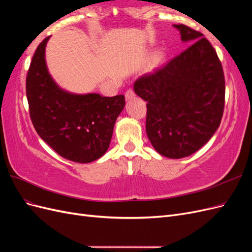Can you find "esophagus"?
<instances>
[{"mask_svg": "<svg viewBox=\"0 0 252 252\" xmlns=\"http://www.w3.org/2000/svg\"><path fill=\"white\" fill-rule=\"evenodd\" d=\"M125 97H126V100H130V98L134 97V91H133L132 88H129V89L126 90Z\"/></svg>", "mask_w": 252, "mask_h": 252, "instance_id": "esophagus-1", "label": "esophagus"}]
</instances>
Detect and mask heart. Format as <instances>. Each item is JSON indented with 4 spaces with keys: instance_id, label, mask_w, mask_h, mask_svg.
<instances>
[{
    "instance_id": "1",
    "label": "heart",
    "mask_w": 252,
    "mask_h": 252,
    "mask_svg": "<svg viewBox=\"0 0 252 252\" xmlns=\"http://www.w3.org/2000/svg\"><path fill=\"white\" fill-rule=\"evenodd\" d=\"M161 58H162L161 55H158V56H157V59H161Z\"/></svg>"
}]
</instances>
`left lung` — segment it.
Here are the masks:
<instances>
[{
  "instance_id": "1",
  "label": "left lung",
  "mask_w": 252,
  "mask_h": 252,
  "mask_svg": "<svg viewBox=\"0 0 252 252\" xmlns=\"http://www.w3.org/2000/svg\"><path fill=\"white\" fill-rule=\"evenodd\" d=\"M183 41H194L179 56L134 83L147 102L146 133L154 148L167 158L194 154L220 124L225 106L222 63L203 33L173 25Z\"/></svg>"
}]
</instances>
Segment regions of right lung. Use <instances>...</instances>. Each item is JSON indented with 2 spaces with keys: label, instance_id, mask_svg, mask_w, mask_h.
Instances as JSON below:
<instances>
[{
  "label": "right lung",
  "instance_id": "add662e5",
  "mask_svg": "<svg viewBox=\"0 0 252 252\" xmlns=\"http://www.w3.org/2000/svg\"><path fill=\"white\" fill-rule=\"evenodd\" d=\"M48 39L37 46L27 72L30 119L37 134L61 157L90 163L107 151L125 97L72 94L58 87L45 64Z\"/></svg>",
  "mask_w": 252,
  "mask_h": 252
}]
</instances>
